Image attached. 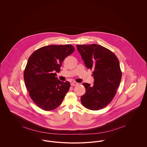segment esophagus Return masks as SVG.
I'll use <instances>...</instances> for the list:
<instances>
[{"label": "esophagus", "mask_w": 147, "mask_h": 147, "mask_svg": "<svg viewBox=\"0 0 147 147\" xmlns=\"http://www.w3.org/2000/svg\"><path fill=\"white\" fill-rule=\"evenodd\" d=\"M78 85V83H77V82H72V83H71V86H77Z\"/></svg>", "instance_id": "obj_1"}]
</instances>
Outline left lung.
<instances>
[{"label":"left lung","mask_w":147,"mask_h":147,"mask_svg":"<svg viewBox=\"0 0 147 147\" xmlns=\"http://www.w3.org/2000/svg\"><path fill=\"white\" fill-rule=\"evenodd\" d=\"M77 49L88 69L93 70V85L84 83L85 93L81 97L82 105L88 109L98 110L109 105L115 97L120 84L122 71L116 56L96 44L77 45Z\"/></svg>","instance_id":"obj_1"}]
</instances>
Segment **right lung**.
I'll return each mask as SVG.
<instances>
[{
	"instance_id": "1",
	"label": "right lung",
	"mask_w": 147,
	"mask_h": 147,
	"mask_svg": "<svg viewBox=\"0 0 147 147\" xmlns=\"http://www.w3.org/2000/svg\"><path fill=\"white\" fill-rule=\"evenodd\" d=\"M71 45H49L34 52L24 72L25 86L35 104L45 111L56 109L69 90V82L60 81L56 72L64 59L74 51Z\"/></svg>"
}]
</instances>
